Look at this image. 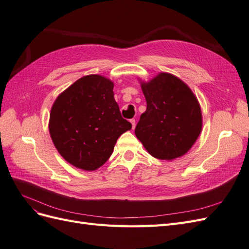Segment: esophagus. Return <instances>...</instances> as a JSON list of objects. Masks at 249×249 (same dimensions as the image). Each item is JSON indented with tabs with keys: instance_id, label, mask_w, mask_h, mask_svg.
<instances>
[{
	"instance_id": "obj_1",
	"label": "esophagus",
	"mask_w": 249,
	"mask_h": 249,
	"mask_svg": "<svg viewBox=\"0 0 249 249\" xmlns=\"http://www.w3.org/2000/svg\"><path fill=\"white\" fill-rule=\"evenodd\" d=\"M130 122H131V124H132V129L134 130V129H135V126H136V120H135V119L133 118V119H131V120H130Z\"/></svg>"
}]
</instances>
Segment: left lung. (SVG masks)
<instances>
[{"instance_id": "obj_1", "label": "left lung", "mask_w": 249, "mask_h": 249, "mask_svg": "<svg viewBox=\"0 0 249 249\" xmlns=\"http://www.w3.org/2000/svg\"><path fill=\"white\" fill-rule=\"evenodd\" d=\"M139 81L147 107L135 129L136 137L157 159L171 161L184 156L202 127L196 96L185 82L168 72Z\"/></svg>"}]
</instances>
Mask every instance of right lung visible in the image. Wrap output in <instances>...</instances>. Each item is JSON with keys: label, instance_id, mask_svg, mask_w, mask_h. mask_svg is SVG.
<instances>
[{"label": "right lung", "instance_id": "obj_1", "mask_svg": "<svg viewBox=\"0 0 249 249\" xmlns=\"http://www.w3.org/2000/svg\"><path fill=\"white\" fill-rule=\"evenodd\" d=\"M114 84L100 74L82 77L60 93L49 131L59 154L74 167L93 171L107 162L120 135L132 129L114 100Z\"/></svg>", "mask_w": 249, "mask_h": 249}]
</instances>
